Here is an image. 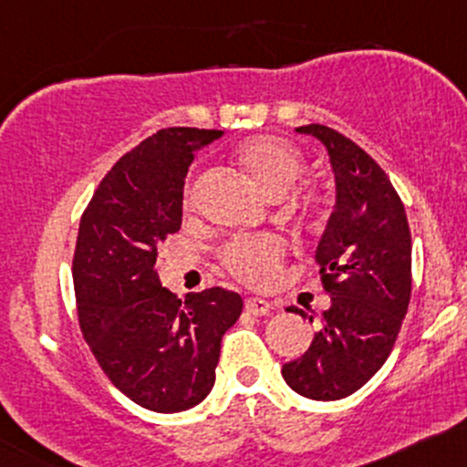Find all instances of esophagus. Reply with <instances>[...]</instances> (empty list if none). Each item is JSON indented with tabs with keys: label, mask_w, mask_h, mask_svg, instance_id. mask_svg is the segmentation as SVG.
<instances>
[{
	"label": "esophagus",
	"mask_w": 467,
	"mask_h": 467,
	"mask_svg": "<svg viewBox=\"0 0 467 467\" xmlns=\"http://www.w3.org/2000/svg\"><path fill=\"white\" fill-rule=\"evenodd\" d=\"M270 310H273V304H270V301L259 299V296H250V299H245V312H250V315L264 317L268 315Z\"/></svg>",
	"instance_id": "34e87169"
}]
</instances>
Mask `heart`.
<instances>
[{"mask_svg": "<svg viewBox=\"0 0 467 467\" xmlns=\"http://www.w3.org/2000/svg\"><path fill=\"white\" fill-rule=\"evenodd\" d=\"M237 159L265 197L281 199L290 192L306 168L296 146L275 135H257L237 148ZM183 206H192V186L183 191ZM285 244L275 234L234 237L222 248V261L237 279L250 285H268L279 275Z\"/></svg>", "mask_w": 467, "mask_h": 467, "instance_id": "b5f03b06", "label": "heart"}]
</instances>
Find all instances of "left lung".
<instances>
[{
    "label": "left lung",
    "instance_id": "obj_1",
    "mask_svg": "<svg viewBox=\"0 0 467 467\" xmlns=\"http://www.w3.org/2000/svg\"><path fill=\"white\" fill-rule=\"evenodd\" d=\"M296 132L324 143L335 172V210L315 254L332 304L308 350L281 375L301 397L337 401L366 386L390 357L412 292V237L390 179L363 148L321 124Z\"/></svg>",
    "mask_w": 467,
    "mask_h": 467
}]
</instances>
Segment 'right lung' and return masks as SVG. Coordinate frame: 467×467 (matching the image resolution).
<instances>
[{"instance_id":"1","label":"right lung","mask_w":467,"mask_h":467,"mask_svg":"<svg viewBox=\"0 0 467 467\" xmlns=\"http://www.w3.org/2000/svg\"><path fill=\"white\" fill-rule=\"evenodd\" d=\"M222 135L155 132L110 168L81 214L73 257L81 335L112 386L152 412H183L208 397L223 332L244 308L223 288L182 304L155 270L159 244L182 228L194 152Z\"/></svg>"}]
</instances>
